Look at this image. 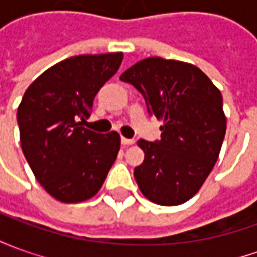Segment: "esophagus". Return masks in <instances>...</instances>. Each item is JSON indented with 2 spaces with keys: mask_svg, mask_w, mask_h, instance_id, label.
Segmentation results:
<instances>
[{
  "mask_svg": "<svg viewBox=\"0 0 257 257\" xmlns=\"http://www.w3.org/2000/svg\"><path fill=\"white\" fill-rule=\"evenodd\" d=\"M120 141H121V144H123V146H132V144H134V140L133 139H125V137H121Z\"/></svg>",
  "mask_w": 257,
  "mask_h": 257,
  "instance_id": "1",
  "label": "esophagus"
}]
</instances>
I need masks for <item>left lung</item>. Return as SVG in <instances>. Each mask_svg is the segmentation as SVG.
I'll use <instances>...</instances> for the list:
<instances>
[{"label": "left lung", "instance_id": "1", "mask_svg": "<svg viewBox=\"0 0 257 257\" xmlns=\"http://www.w3.org/2000/svg\"><path fill=\"white\" fill-rule=\"evenodd\" d=\"M146 99L151 116L164 121L161 140H140L146 154L134 178L152 203L178 206L199 192L213 171L225 137L222 96L200 68L150 57L120 75Z\"/></svg>", "mask_w": 257, "mask_h": 257}]
</instances>
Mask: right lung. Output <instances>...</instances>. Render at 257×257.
Here are the masks:
<instances>
[{
  "mask_svg": "<svg viewBox=\"0 0 257 257\" xmlns=\"http://www.w3.org/2000/svg\"><path fill=\"white\" fill-rule=\"evenodd\" d=\"M121 60L123 53L63 60L32 82L18 107L25 158L37 182L58 201L79 203L95 196L117 157V133L100 134L82 125Z\"/></svg>",
  "mask_w": 257,
  "mask_h": 257,
  "instance_id": "add662e5",
  "label": "right lung"
}]
</instances>
